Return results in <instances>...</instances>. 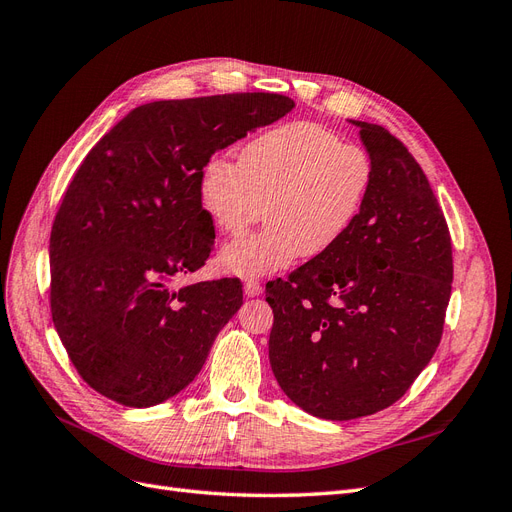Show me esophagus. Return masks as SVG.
I'll return each mask as SVG.
<instances>
[{
	"label": "esophagus",
	"instance_id": "34e87169",
	"mask_svg": "<svg viewBox=\"0 0 512 512\" xmlns=\"http://www.w3.org/2000/svg\"><path fill=\"white\" fill-rule=\"evenodd\" d=\"M243 292L247 294V297H258V294L262 292L260 280H256V277H247L245 284H243Z\"/></svg>",
	"mask_w": 512,
	"mask_h": 512
}]
</instances>
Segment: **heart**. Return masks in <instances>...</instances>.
I'll list each match as a JSON object with an SVG mask.
<instances>
[{
	"mask_svg": "<svg viewBox=\"0 0 512 512\" xmlns=\"http://www.w3.org/2000/svg\"><path fill=\"white\" fill-rule=\"evenodd\" d=\"M374 185V160L337 132L292 121L247 143L239 164L213 158L200 177V200L224 235H256L224 247L222 265L239 275H265L301 256H322L346 237Z\"/></svg>",
	"mask_w": 512,
	"mask_h": 512,
	"instance_id": "heart-1",
	"label": "heart"
}]
</instances>
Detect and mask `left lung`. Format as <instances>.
<instances>
[{"label":"left lung","instance_id":"left-lung-1","mask_svg":"<svg viewBox=\"0 0 512 512\" xmlns=\"http://www.w3.org/2000/svg\"><path fill=\"white\" fill-rule=\"evenodd\" d=\"M352 123L374 160L363 211L331 252L267 284L275 380L327 421L404 397L440 344L453 282L451 232L423 168L389 130Z\"/></svg>","mask_w":512,"mask_h":512}]
</instances>
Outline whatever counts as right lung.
Instances as JSON below:
<instances>
[{
  "label": "right lung",
  "mask_w": 512,
  "mask_h": 512,
  "mask_svg": "<svg viewBox=\"0 0 512 512\" xmlns=\"http://www.w3.org/2000/svg\"><path fill=\"white\" fill-rule=\"evenodd\" d=\"M294 108L280 94H224L134 108L76 170L51 230V316L100 395L147 408L185 389L243 303L237 277L179 290L215 230L200 177L215 151Z\"/></svg>",
  "instance_id": "add662e5"
}]
</instances>
